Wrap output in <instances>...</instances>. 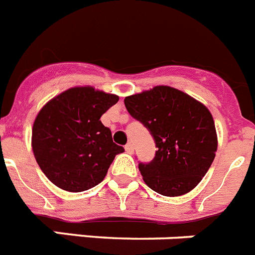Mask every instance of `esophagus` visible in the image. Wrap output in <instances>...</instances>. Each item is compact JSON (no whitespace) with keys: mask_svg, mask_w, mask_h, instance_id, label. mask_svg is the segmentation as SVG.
<instances>
[{"mask_svg":"<svg viewBox=\"0 0 255 255\" xmlns=\"http://www.w3.org/2000/svg\"><path fill=\"white\" fill-rule=\"evenodd\" d=\"M125 150L128 153H129V154H132V153H134V145H132V143H128L125 145Z\"/></svg>","mask_w":255,"mask_h":255,"instance_id":"34e87169","label":"esophagus"}]
</instances>
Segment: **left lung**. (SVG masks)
Instances as JSON below:
<instances>
[{"mask_svg": "<svg viewBox=\"0 0 255 255\" xmlns=\"http://www.w3.org/2000/svg\"><path fill=\"white\" fill-rule=\"evenodd\" d=\"M125 107L153 135L155 157L139 163L144 182L164 197H180L202 181L217 152V132L208 108L167 85L126 97Z\"/></svg>", "mask_w": 255, "mask_h": 255, "instance_id": "left-lung-1", "label": "left lung"}]
</instances>
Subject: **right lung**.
Returning <instances> with one entry per match:
<instances>
[{"label": "right lung", "instance_id": "obj_1", "mask_svg": "<svg viewBox=\"0 0 255 255\" xmlns=\"http://www.w3.org/2000/svg\"><path fill=\"white\" fill-rule=\"evenodd\" d=\"M117 101L116 94L87 85L70 88L40 108L31 129V149L52 184L80 193L103 181L115 155L125 150L101 123Z\"/></svg>", "mask_w": 255, "mask_h": 255}]
</instances>
